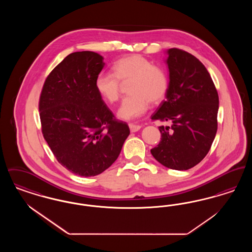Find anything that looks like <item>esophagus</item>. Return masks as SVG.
<instances>
[{"label":"esophagus","instance_id":"esophagus-1","mask_svg":"<svg viewBox=\"0 0 252 252\" xmlns=\"http://www.w3.org/2000/svg\"><path fill=\"white\" fill-rule=\"evenodd\" d=\"M129 128H130V131L131 132H137L138 130L141 129V126H138V125H134V124H129L128 125Z\"/></svg>","mask_w":252,"mask_h":252}]
</instances>
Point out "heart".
I'll return each instance as SVG.
<instances>
[{
  "label": "heart",
  "mask_w": 252,
  "mask_h": 252,
  "mask_svg": "<svg viewBox=\"0 0 252 252\" xmlns=\"http://www.w3.org/2000/svg\"><path fill=\"white\" fill-rule=\"evenodd\" d=\"M113 73H99L95 89L107 102L116 103L121 95L122 84L128 85V94L118 109L123 120H133L143 116L149 104L160 103L167 94L166 72L141 55H130L117 60L112 66Z\"/></svg>",
  "instance_id": "obj_1"
}]
</instances>
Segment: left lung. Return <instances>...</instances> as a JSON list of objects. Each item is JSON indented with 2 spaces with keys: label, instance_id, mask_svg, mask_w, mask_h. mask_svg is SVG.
Instances as JSON below:
<instances>
[{
  "label": "left lung",
  "instance_id": "8db88e82",
  "mask_svg": "<svg viewBox=\"0 0 252 252\" xmlns=\"http://www.w3.org/2000/svg\"><path fill=\"white\" fill-rule=\"evenodd\" d=\"M167 54L166 100L151 119L167 121L171 126L158 127L161 140L151 154L165 167L188 170L203 159L216 138L219 98L210 73L195 57L177 48Z\"/></svg>",
  "mask_w": 252,
  "mask_h": 252
}]
</instances>
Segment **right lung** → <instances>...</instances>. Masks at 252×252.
Segmentation results:
<instances>
[{"mask_svg": "<svg viewBox=\"0 0 252 252\" xmlns=\"http://www.w3.org/2000/svg\"><path fill=\"white\" fill-rule=\"evenodd\" d=\"M104 66L97 53H72L49 73L39 97L45 141L60 164L81 177L108 169L130 133L96 91V77Z\"/></svg>", "mask_w": 252, "mask_h": 252, "instance_id": "1", "label": "right lung"}]
</instances>
